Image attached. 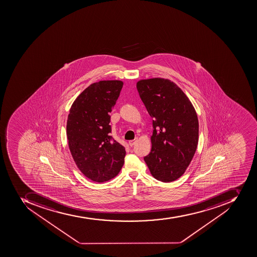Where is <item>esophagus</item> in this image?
Here are the masks:
<instances>
[{"label":"esophagus","instance_id":"1","mask_svg":"<svg viewBox=\"0 0 257 257\" xmlns=\"http://www.w3.org/2000/svg\"><path fill=\"white\" fill-rule=\"evenodd\" d=\"M138 138H135V139L134 140H132V141H130V142H128V145H130V146H134V144L136 143V142H137V141H138Z\"/></svg>","mask_w":257,"mask_h":257}]
</instances>
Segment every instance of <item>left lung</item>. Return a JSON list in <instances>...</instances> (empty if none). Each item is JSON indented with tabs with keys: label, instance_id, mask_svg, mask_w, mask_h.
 Masks as SVG:
<instances>
[{
	"label": "left lung",
	"instance_id": "8db88e82",
	"mask_svg": "<svg viewBox=\"0 0 257 257\" xmlns=\"http://www.w3.org/2000/svg\"><path fill=\"white\" fill-rule=\"evenodd\" d=\"M140 97L153 118L152 149L144 158L157 180L180 178L198 142V119L188 97L178 85L162 78L138 81Z\"/></svg>",
	"mask_w": 257,
	"mask_h": 257
}]
</instances>
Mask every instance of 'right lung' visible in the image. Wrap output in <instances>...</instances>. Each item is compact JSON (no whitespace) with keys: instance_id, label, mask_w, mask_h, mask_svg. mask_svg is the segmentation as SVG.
<instances>
[{"instance_id":"1","label":"right lung","mask_w":257,"mask_h":257,"mask_svg":"<svg viewBox=\"0 0 257 257\" xmlns=\"http://www.w3.org/2000/svg\"><path fill=\"white\" fill-rule=\"evenodd\" d=\"M123 87L119 80L94 83L77 97L67 118L69 149L84 176L95 182L115 178L126 152L112 138L109 113Z\"/></svg>"}]
</instances>
